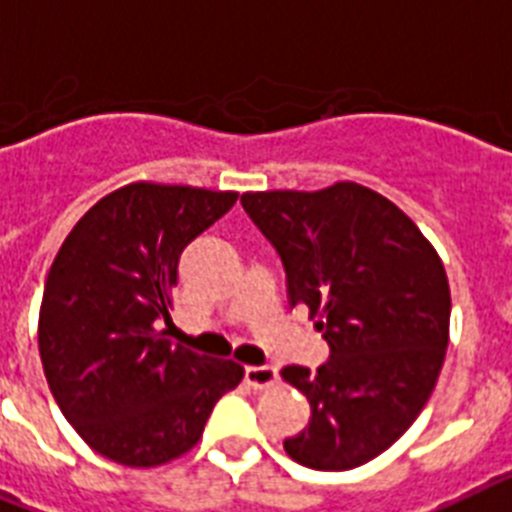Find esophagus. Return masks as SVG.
Here are the masks:
<instances>
[{
  "mask_svg": "<svg viewBox=\"0 0 512 512\" xmlns=\"http://www.w3.org/2000/svg\"><path fill=\"white\" fill-rule=\"evenodd\" d=\"M244 376H247L249 386H255V389H268V386H273L278 381V368L276 365H249L247 371H244Z\"/></svg>",
  "mask_w": 512,
  "mask_h": 512,
  "instance_id": "34e87169",
  "label": "esophagus"
}]
</instances>
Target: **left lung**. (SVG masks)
Segmentation results:
<instances>
[{
	"instance_id": "left-lung-1",
	"label": "left lung",
	"mask_w": 512,
	"mask_h": 512,
	"mask_svg": "<svg viewBox=\"0 0 512 512\" xmlns=\"http://www.w3.org/2000/svg\"><path fill=\"white\" fill-rule=\"evenodd\" d=\"M242 205L276 247L289 302L305 305L331 347L315 373L281 376L310 402L284 442L315 471H350L389 450L434 392L450 342V284L421 228L352 181L321 191H247Z\"/></svg>"
}]
</instances>
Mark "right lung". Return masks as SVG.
Wrapping results in <instances>:
<instances>
[{
    "instance_id": "add662e5",
    "label": "right lung",
    "mask_w": 512,
    "mask_h": 512,
    "mask_svg": "<svg viewBox=\"0 0 512 512\" xmlns=\"http://www.w3.org/2000/svg\"><path fill=\"white\" fill-rule=\"evenodd\" d=\"M236 191L128 184L78 220L49 268L39 355L62 415L91 450L155 468L199 442L244 368L168 339L170 292L191 239Z\"/></svg>"
}]
</instances>
